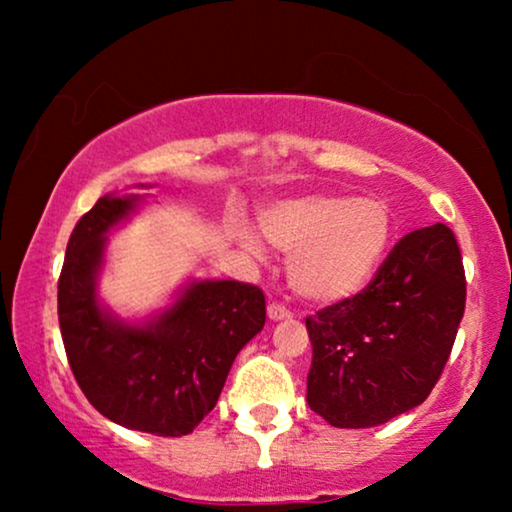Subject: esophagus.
Here are the masks:
<instances>
[{
    "label": "esophagus",
    "mask_w": 512,
    "mask_h": 512,
    "mask_svg": "<svg viewBox=\"0 0 512 512\" xmlns=\"http://www.w3.org/2000/svg\"><path fill=\"white\" fill-rule=\"evenodd\" d=\"M268 319H270V321H282V319H291V312L286 310L284 305H277V303H272V305H268Z\"/></svg>",
    "instance_id": "obj_1"
}]
</instances>
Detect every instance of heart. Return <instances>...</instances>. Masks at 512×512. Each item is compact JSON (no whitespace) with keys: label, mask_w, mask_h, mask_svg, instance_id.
Returning a JSON list of instances; mask_svg holds the SVG:
<instances>
[{"label":"heart","mask_w":512,"mask_h":512,"mask_svg":"<svg viewBox=\"0 0 512 512\" xmlns=\"http://www.w3.org/2000/svg\"><path fill=\"white\" fill-rule=\"evenodd\" d=\"M261 233L289 254V282L310 303H342L380 272L394 237V214L380 198L305 193L272 202L261 212ZM258 256V244L240 235Z\"/></svg>","instance_id":"1"}]
</instances>
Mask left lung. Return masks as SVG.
<instances>
[{"mask_svg":"<svg viewBox=\"0 0 512 512\" xmlns=\"http://www.w3.org/2000/svg\"><path fill=\"white\" fill-rule=\"evenodd\" d=\"M464 305L457 237L445 223L412 230L359 296L307 317V405L338 429L417 408L450 359Z\"/></svg>","mask_w":512,"mask_h":512,"instance_id":"8db88e82","label":"left lung"}]
</instances>
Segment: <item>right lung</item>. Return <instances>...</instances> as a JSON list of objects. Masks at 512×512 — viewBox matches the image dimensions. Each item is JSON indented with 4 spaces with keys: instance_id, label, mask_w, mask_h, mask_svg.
<instances>
[{
    "instance_id": "obj_1",
    "label": "right lung",
    "mask_w": 512,
    "mask_h": 512,
    "mask_svg": "<svg viewBox=\"0 0 512 512\" xmlns=\"http://www.w3.org/2000/svg\"><path fill=\"white\" fill-rule=\"evenodd\" d=\"M144 202L109 193L76 223L58 282L60 331L97 412L125 429L179 438L214 410L235 356L263 331L265 296L235 279H191L142 321L111 312L97 289L107 235Z\"/></svg>"
}]
</instances>
